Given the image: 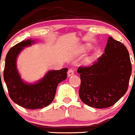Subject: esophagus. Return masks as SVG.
<instances>
[{"mask_svg":"<svg viewBox=\"0 0 135 135\" xmlns=\"http://www.w3.org/2000/svg\"><path fill=\"white\" fill-rule=\"evenodd\" d=\"M74 74V71H73V70L72 69H70L68 70V77H70V76L73 75Z\"/></svg>","mask_w":135,"mask_h":135,"instance_id":"esophagus-1","label":"esophagus"}]
</instances>
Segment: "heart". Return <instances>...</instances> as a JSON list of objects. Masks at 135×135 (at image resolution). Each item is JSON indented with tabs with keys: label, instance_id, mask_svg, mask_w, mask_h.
Returning a JSON list of instances; mask_svg holds the SVG:
<instances>
[{
	"label": "heart",
	"instance_id": "b5f03b06",
	"mask_svg": "<svg viewBox=\"0 0 135 135\" xmlns=\"http://www.w3.org/2000/svg\"><path fill=\"white\" fill-rule=\"evenodd\" d=\"M89 46H88V45L83 46L82 48H81L79 53V54H83V53H85V52H86L87 50H89ZM93 58L92 56L87 57V58H85V60H84V64H85V66H89V65L91 64L92 62H93Z\"/></svg>",
	"mask_w": 135,
	"mask_h": 135
}]
</instances>
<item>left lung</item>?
<instances>
[{
  "mask_svg": "<svg viewBox=\"0 0 135 135\" xmlns=\"http://www.w3.org/2000/svg\"><path fill=\"white\" fill-rule=\"evenodd\" d=\"M98 61L89 67H80L79 97L95 108H106L115 104L126 93L132 73L129 52L123 44L109 37Z\"/></svg>",
  "mask_w": 135,
  "mask_h": 135,
  "instance_id": "obj_1",
  "label": "left lung"
}]
</instances>
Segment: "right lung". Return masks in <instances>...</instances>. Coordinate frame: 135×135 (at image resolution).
Instances as JSON below:
<instances>
[{"label":"right lung","instance_id":"1","mask_svg":"<svg viewBox=\"0 0 135 135\" xmlns=\"http://www.w3.org/2000/svg\"><path fill=\"white\" fill-rule=\"evenodd\" d=\"M35 41H23L12 47L5 59L4 79L14 102L26 109L35 110L49 106L54 100L57 86L67 78L68 68L49 70L42 78L33 83L24 81L17 69V58L25 47Z\"/></svg>","mask_w":135,"mask_h":135}]
</instances>
